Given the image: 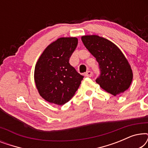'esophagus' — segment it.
Masks as SVG:
<instances>
[{
	"label": "esophagus",
	"instance_id": "1",
	"mask_svg": "<svg viewBox=\"0 0 148 148\" xmlns=\"http://www.w3.org/2000/svg\"><path fill=\"white\" fill-rule=\"evenodd\" d=\"M84 75L86 77H91L92 76V71H87Z\"/></svg>",
	"mask_w": 148,
	"mask_h": 148
}]
</instances>
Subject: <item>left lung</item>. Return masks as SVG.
<instances>
[{
  "mask_svg": "<svg viewBox=\"0 0 148 148\" xmlns=\"http://www.w3.org/2000/svg\"><path fill=\"white\" fill-rule=\"evenodd\" d=\"M82 40L99 64L100 75L96 79L97 84L113 96L127 90L132 82L133 72L121 50L98 36H84Z\"/></svg>",
  "mask_w": 148,
  "mask_h": 148,
  "instance_id": "1",
  "label": "left lung"
}]
</instances>
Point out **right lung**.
Listing matches in <instances>:
<instances>
[{
	"mask_svg": "<svg viewBox=\"0 0 148 148\" xmlns=\"http://www.w3.org/2000/svg\"><path fill=\"white\" fill-rule=\"evenodd\" d=\"M77 38H60L44 50L36 64L34 80L40 96L50 103L63 105L75 94L83 80L69 58L77 46Z\"/></svg>",
	"mask_w": 148,
	"mask_h": 148,
	"instance_id": "add662e5",
	"label": "right lung"
}]
</instances>
